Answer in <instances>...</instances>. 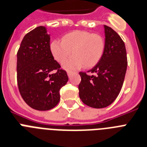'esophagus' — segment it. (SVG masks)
Segmentation results:
<instances>
[{"label": "esophagus", "mask_w": 147, "mask_h": 147, "mask_svg": "<svg viewBox=\"0 0 147 147\" xmlns=\"http://www.w3.org/2000/svg\"><path fill=\"white\" fill-rule=\"evenodd\" d=\"M72 73H73L72 71H67V75H68V76H69V77H70V76H71V74H72Z\"/></svg>", "instance_id": "34e87169"}]
</instances>
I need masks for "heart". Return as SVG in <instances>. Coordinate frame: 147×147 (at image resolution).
I'll list each match as a JSON object with an SVG mask.
<instances>
[{"label":"heart","instance_id":"1","mask_svg":"<svg viewBox=\"0 0 147 147\" xmlns=\"http://www.w3.org/2000/svg\"><path fill=\"white\" fill-rule=\"evenodd\" d=\"M104 40L100 35L83 30H75L64 34L62 40L55 39L50 45L51 52L57 62L62 63L71 53L74 55L63 62L68 70L93 67L100 60L104 52Z\"/></svg>","mask_w":147,"mask_h":147}]
</instances>
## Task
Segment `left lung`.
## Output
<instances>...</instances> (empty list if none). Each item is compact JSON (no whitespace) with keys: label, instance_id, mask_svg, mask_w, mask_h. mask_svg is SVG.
Masks as SVG:
<instances>
[{"label":"left lung","instance_id":"left-lung-1","mask_svg":"<svg viewBox=\"0 0 147 147\" xmlns=\"http://www.w3.org/2000/svg\"><path fill=\"white\" fill-rule=\"evenodd\" d=\"M105 48L101 59L92 69L94 75L80 72L79 97L84 104L105 108L114 102L123 85L127 70V53L121 37L104 25Z\"/></svg>","mask_w":147,"mask_h":147}]
</instances>
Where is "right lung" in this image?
<instances>
[{
	"instance_id": "1",
	"label": "right lung",
	"mask_w": 147,
	"mask_h": 147,
	"mask_svg": "<svg viewBox=\"0 0 147 147\" xmlns=\"http://www.w3.org/2000/svg\"><path fill=\"white\" fill-rule=\"evenodd\" d=\"M46 27L26 34L17 53V83L24 101L34 109H53L60 100L59 90L67 83L66 71L53 58Z\"/></svg>"
}]
</instances>
